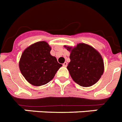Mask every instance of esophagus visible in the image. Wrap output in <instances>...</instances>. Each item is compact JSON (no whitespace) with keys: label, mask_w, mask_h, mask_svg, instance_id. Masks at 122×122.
Instances as JSON below:
<instances>
[{"label":"esophagus","mask_w":122,"mask_h":122,"mask_svg":"<svg viewBox=\"0 0 122 122\" xmlns=\"http://www.w3.org/2000/svg\"><path fill=\"white\" fill-rule=\"evenodd\" d=\"M67 65H68V63H67L66 62H65V63H63V66H64V67H66V66H67Z\"/></svg>","instance_id":"esophagus-1"}]
</instances>
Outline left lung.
Instances as JSON below:
<instances>
[{
	"instance_id": "1",
	"label": "left lung",
	"mask_w": 122,
	"mask_h": 122,
	"mask_svg": "<svg viewBox=\"0 0 122 122\" xmlns=\"http://www.w3.org/2000/svg\"><path fill=\"white\" fill-rule=\"evenodd\" d=\"M65 47L70 52L67 69L73 80L82 87H90L96 83L104 72V61L99 52L83 43L73 48Z\"/></svg>"
}]
</instances>
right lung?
Instances as JSON below:
<instances>
[{
    "label": "right lung",
    "mask_w": 122,
    "mask_h": 122,
    "mask_svg": "<svg viewBox=\"0 0 122 122\" xmlns=\"http://www.w3.org/2000/svg\"><path fill=\"white\" fill-rule=\"evenodd\" d=\"M51 47L45 41L36 42L23 51L19 67L23 76L30 83L41 86L49 82L62 65L51 55Z\"/></svg>",
    "instance_id": "right-lung-1"
}]
</instances>
